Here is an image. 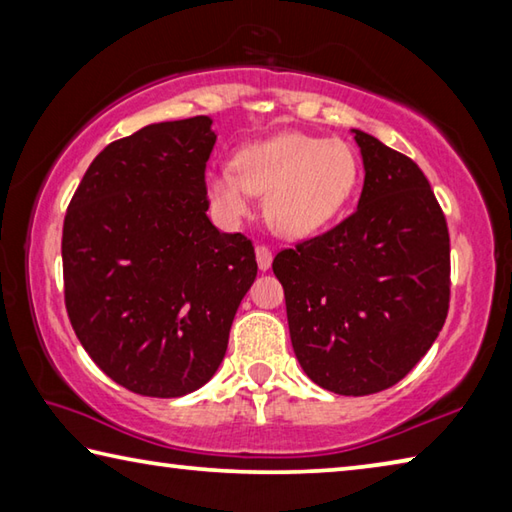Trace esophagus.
I'll return each mask as SVG.
<instances>
[{
    "label": "esophagus",
    "mask_w": 512,
    "mask_h": 512,
    "mask_svg": "<svg viewBox=\"0 0 512 512\" xmlns=\"http://www.w3.org/2000/svg\"><path fill=\"white\" fill-rule=\"evenodd\" d=\"M256 261H258V270H261V272L270 270V267H272V251H270V247L258 245L256 247Z\"/></svg>",
    "instance_id": "34e87169"
}]
</instances>
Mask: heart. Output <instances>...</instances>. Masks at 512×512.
Instances as JSON below:
<instances>
[{
  "instance_id": "1",
  "label": "heart",
  "mask_w": 512,
  "mask_h": 512,
  "mask_svg": "<svg viewBox=\"0 0 512 512\" xmlns=\"http://www.w3.org/2000/svg\"><path fill=\"white\" fill-rule=\"evenodd\" d=\"M357 179L360 161L351 143L281 132L240 148L236 168L209 170L204 188L224 224L245 220L254 195H265L267 224L279 236L308 238L346 209Z\"/></svg>"
}]
</instances>
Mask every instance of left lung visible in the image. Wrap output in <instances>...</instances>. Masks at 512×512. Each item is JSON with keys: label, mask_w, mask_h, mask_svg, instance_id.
Segmentation results:
<instances>
[{"label": "left lung", "mask_w": 512, "mask_h": 512, "mask_svg": "<svg viewBox=\"0 0 512 512\" xmlns=\"http://www.w3.org/2000/svg\"><path fill=\"white\" fill-rule=\"evenodd\" d=\"M364 188L357 211L272 270L294 355L339 396L393 387L432 348L450 306V233L427 177L380 139L353 130Z\"/></svg>", "instance_id": "left-lung-1"}]
</instances>
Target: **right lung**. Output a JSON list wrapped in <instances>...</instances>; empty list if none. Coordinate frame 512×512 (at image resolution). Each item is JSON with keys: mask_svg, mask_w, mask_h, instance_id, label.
I'll return each mask as SVG.
<instances>
[{"mask_svg": "<svg viewBox=\"0 0 512 512\" xmlns=\"http://www.w3.org/2000/svg\"><path fill=\"white\" fill-rule=\"evenodd\" d=\"M213 121L150 123L89 164L62 227L65 306L98 369L132 393L209 382L256 279L251 240L209 220Z\"/></svg>", "mask_w": 512, "mask_h": 512, "instance_id": "add662e5", "label": "right lung"}]
</instances>
